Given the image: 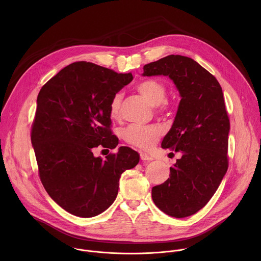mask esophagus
<instances>
[{
    "instance_id": "obj_1",
    "label": "esophagus",
    "mask_w": 261,
    "mask_h": 261,
    "mask_svg": "<svg viewBox=\"0 0 261 261\" xmlns=\"http://www.w3.org/2000/svg\"><path fill=\"white\" fill-rule=\"evenodd\" d=\"M140 155H141V160H142V161H144V162H150V161H152V160H153V158H152V156H150V155L147 154V153H145V152H141V153H140Z\"/></svg>"
}]
</instances>
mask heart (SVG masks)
Instances as JSON below:
<instances>
[{"label": "heart", "mask_w": 261, "mask_h": 261, "mask_svg": "<svg viewBox=\"0 0 261 261\" xmlns=\"http://www.w3.org/2000/svg\"><path fill=\"white\" fill-rule=\"evenodd\" d=\"M136 88L151 106L160 109H165L168 106V101L165 100L167 96V88L163 82L156 79H146L138 83ZM121 100L122 94L120 92H117L112 96L110 103V114L112 118H117L119 116ZM161 135V128L155 125L143 126L130 124L122 130V139L127 144L145 150L151 149L159 141Z\"/></svg>", "instance_id": "1"}]
</instances>
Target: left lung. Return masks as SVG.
Masks as SVG:
<instances>
[{
    "instance_id": "8db88e82",
    "label": "left lung",
    "mask_w": 261,
    "mask_h": 261,
    "mask_svg": "<svg viewBox=\"0 0 261 261\" xmlns=\"http://www.w3.org/2000/svg\"><path fill=\"white\" fill-rule=\"evenodd\" d=\"M173 80L181 100L163 149L181 151L170 178L152 187L155 206L169 216L197 213L217 191L228 169L230 122L217 79L192 58L169 55L144 66L143 76Z\"/></svg>"
}]
</instances>
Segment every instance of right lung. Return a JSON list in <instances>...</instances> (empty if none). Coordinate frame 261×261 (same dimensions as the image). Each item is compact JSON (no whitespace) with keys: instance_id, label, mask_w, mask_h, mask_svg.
Segmentation results:
<instances>
[{"instance_id":"add662e5","label":"right lung","mask_w":261,"mask_h":261,"mask_svg":"<svg viewBox=\"0 0 261 261\" xmlns=\"http://www.w3.org/2000/svg\"><path fill=\"white\" fill-rule=\"evenodd\" d=\"M90 62H74L40 90L32 125L40 180L65 211L88 218L106 211L115 200L121 174L135 168L140 154L118 148L102 160L92 149H114L111 130L112 96L133 80Z\"/></svg>"}]
</instances>
